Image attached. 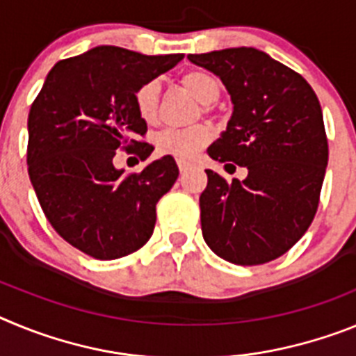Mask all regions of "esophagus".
I'll list each match as a JSON object with an SVG mask.
<instances>
[{
  "label": "esophagus",
  "instance_id": "34e87169",
  "mask_svg": "<svg viewBox=\"0 0 356 356\" xmlns=\"http://www.w3.org/2000/svg\"><path fill=\"white\" fill-rule=\"evenodd\" d=\"M176 163H178V169H180L181 172L187 171V169L193 165V163L188 162V160H185V159H178V160H176Z\"/></svg>",
  "mask_w": 356,
  "mask_h": 356
}]
</instances>
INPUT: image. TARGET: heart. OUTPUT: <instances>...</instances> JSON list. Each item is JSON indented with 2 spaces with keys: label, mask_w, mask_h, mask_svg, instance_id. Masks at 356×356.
I'll return each instance as SVG.
<instances>
[{
  "label": "heart",
  "mask_w": 356,
  "mask_h": 356,
  "mask_svg": "<svg viewBox=\"0 0 356 356\" xmlns=\"http://www.w3.org/2000/svg\"><path fill=\"white\" fill-rule=\"evenodd\" d=\"M180 83L187 92L193 94L205 110L212 103H216L221 96V83L216 76L205 71H187L181 74ZM135 110L139 118L147 124H153L159 118L160 103V83L156 80H149L135 90L134 96ZM212 139V128L209 124H193L185 128H165L155 137L156 149L163 155L188 159L196 151L205 147Z\"/></svg>",
  "instance_id": "heart-1"
}]
</instances>
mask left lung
<instances>
[{"label": "left lung", "mask_w": 356, "mask_h": 356, "mask_svg": "<svg viewBox=\"0 0 356 356\" xmlns=\"http://www.w3.org/2000/svg\"><path fill=\"white\" fill-rule=\"evenodd\" d=\"M188 60L221 78L234 103L226 131L207 153L248 169L244 180L232 181L207 169L203 238L237 266L271 262L303 237L319 207L328 163L319 99L300 72L254 48Z\"/></svg>", "instance_id": "8db88e82"}]
</instances>
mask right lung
<instances>
[{"instance_id":"1","label":"right lung","mask_w":356,"mask_h":356,"mask_svg":"<svg viewBox=\"0 0 356 356\" xmlns=\"http://www.w3.org/2000/svg\"><path fill=\"white\" fill-rule=\"evenodd\" d=\"M184 55H143L97 46L56 62L28 114V175L44 216L71 246L115 260L149 241L156 203L171 191V155L140 172L114 168L118 149L146 160L153 146L135 110V90L175 67Z\"/></svg>"}]
</instances>
